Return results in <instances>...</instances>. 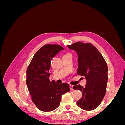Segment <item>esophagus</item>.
<instances>
[{
    "instance_id": "obj_1",
    "label": "esophagus",
    "mask_w": 125,
    "mask_h": 125,
    "mask_svg": "<svg viewBox=\"0 0 125 125\" xmlns=\"http://www.w3.org/2000/svg\"><path fill=\"white\" fill-rule=\"evenodd\" d=\"M69 87H70V90H71V91H73V85H71V84L69 85Z\"/></svg>"
}]
</instances>
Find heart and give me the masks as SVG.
<instances>
[{"mask_svg":"<svg viewBox=\"0 0 125 125\" xmlns=\"http://www.w3.org/2000/svg\"><path fill=\"white\" fill-rule=\"evenodd\" d=\"M63 56H71V54L70 52H66L65 54L63 55Z\"/></svg>","mask_w":125,"mask_h":125,"instance_id":"obj_1","label":"heart"}]
</instances>
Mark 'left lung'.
I'll return each instance as SVG.
<instances>
[{
    "label": "left lung",
    "instance_id": "obj_1",
    "mask_svg": "<svg viewBox=\"0 0 125 125\" xmlns=\"http://www.w3.org/2000/svg\"><path fill=\"white\" fill-rule=\"evenodd\" d=\"M68 47L77 52V73L86 79L85 87L80 84L73 86L74 90H79L82 93V97L77 104L84 110H93L100 105L106 92L107 63L97 49L90 43L77 42Z\"/></svg>",
    "mask_w": 125,
    "mask_h": 125
}]
</instances>
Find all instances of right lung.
Listing matches in <instances>:
<instances>
[{
  "label": "right lung",
  "instance_id": "right-lung-1",
  "mask_svg": "<svg viewBox=\"0 0 125 125\" xmlns=\"http://www.w3.org/2000/svg\"><path fill=\"white\" fill-rule=\"evenodd\" d=\"M63 48L59 45L46 44L34 55L26 70V83L32 102L40 110L51 112L57 108L62 96L70 91L67 83L50 81L51 60Z\"/></svg>",
  "mask_w": 125,
  "mask_h": 125
}]
</instances>
